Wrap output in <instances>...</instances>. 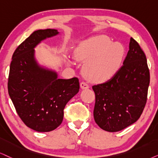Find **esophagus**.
Listing matches in <instances>:
<instances>
[{
    "instance_id": "1",
    "label": "esophagus",
    "mask_w": 158,
    "mask_h": 158,
    "mask_svg": "<svg viewBox=\"0 0 158 158\" xmlns=\"http://www.w3.org/2000/svg\"><path fill=\"white\" fill-rule=\"evenodd\" d=\"M80 87L82 89H88L89 88V84L86 81H81L80 84Z\"/></svg>"
}]
</instances>
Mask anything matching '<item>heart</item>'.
Segmentation results:
<instances>
[{
  "mask_svg": "<svg viewBox=\"0 0 158 158\" xmlns=\"http://www.w3.org/2000/svg\"><path fill=\"white\" fill-rule=\"evenodd\" d=\"M74 54L78 60L87 62L84 72L89 80L104 81L119 69L125 49L121 43L112 42L109 38L100 35L81 41Z\"/></svg>",
  "mask_w": 158,
  "mask_h": 158,
  "instance_id": "heart-1",
  "label": "heart"
}]
</instances>
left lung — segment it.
Returning <instances> with one entry per match:
<instances>
[{
	"instance_id": "8db88e82",
	"label": "left lung",
	"mask_w": 158,
	"mask_h": 158,
	"mask_svg": "<svg viewBox=\"0 0 158 158\" xmlns=\"http://www.w3.org/2000/svg\"><path fill=\"white\" fill-rule=\"evenodd\" d=\"M149 71L147 57L131 38L123 65L105 83L93 86L95 123L108 132H117L139 119L147 102Z\"/></svg>"
}]
</instances>
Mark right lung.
<instances>
[{
	"label": "right lung",
	"instance_id": "1",
	"mask_svg": "<svg viewBox=\"0 0 158 158\" xmlns=\"http://www.w3.org/2000/svg\"><path fill=\"white\" fill-rule=\"evenodd\" d=\"M57 34L55 29L34 31L16 49L10 65L9 96L23 123L38 132L57 128L65 105L79 90L78 78L59 79L56 71L40 65L35 57L34 48Z\"/></svg>",
	"mask_w": 158,
	"mask_h": 158
}]
</instances>
